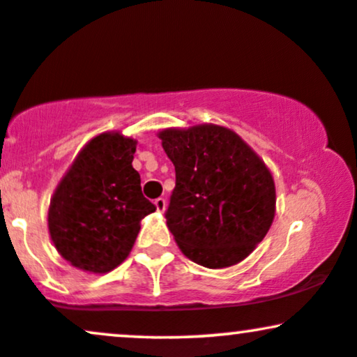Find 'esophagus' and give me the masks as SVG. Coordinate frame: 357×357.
Here are the masks:
<instances>
[{
    "mask_svg": "<svg viewBox=\"0 0 357 357\" xmlns=\"http://www.w3.org/2000/svg\"><path fill=\"white\" fill-rule=\"evenodd\" d=\"M154 204H155V210L158 211H165L166 210V199L165 198H158L154 199Z\"/></svg>",
    "mask_w": 357,
    "mask_h": 357,
    "instance_id": "esophagus-1",
    "label": "esophagus"
}]
</instances>
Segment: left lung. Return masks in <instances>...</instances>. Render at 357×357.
<instances>
[{"label": "left lung", "instance_id": "1", "mask_svg": "<svg viewBox=\"0 0 357 357\" xmlns=\"http://www.w3.org/2000/svg\"><path fill=\"white\" fill-rule=\"evenodd\" d=\"M176 186L166 223L181 252L206 268L245 260L275 216V183L238 134L215 124L158 134Z\"/></svg>", "mask_w": 357, "mask_h": 357}]
</instances>
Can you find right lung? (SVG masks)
<instances>
[{"label":"right lung","instance_id":"right-lung-1","mask_svg":"<svg viewBox=\"0 0 357 357\" xmlns=\"http://www.w3.org/2000/svg\"><path fill=\"white\" fill-rule=\"evenodd\" d=\"M137 141L104 132L82 147L52 196L48 231L73 267L107 273L126 260L155 206L132 167Z\"/></svg>","mask_w":357,"mask_h":357}]
</instances>
